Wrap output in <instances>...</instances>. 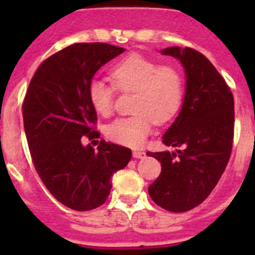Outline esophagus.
Here are the masks:
<instances>
[{
    "mask_svg": "<svg viewBox=\"0 0 255 255\" xmlns=\"http://www.w3.org/2000/svg\"><path fill=\"white\" fill-rule=\"evenodd\" d=\"M133 157H135V159H144V157H145V152L135 151L133 152Z\"/></svg>",
    "mask_w": 255,
    "mask_h": 255,
    "instance_id": "1",
    "label": "esophagus"
}]
</instances>
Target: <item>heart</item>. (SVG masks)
<instances>
[{
    "instance_id": "b5f03b06",
    "label": "heart",
    "mask_w": 255,
    "mask_h": 255,
    "mask_svg": "<svg viewBox=\"0 0 255 255\" xmlns=\"http://www.w3.org/2000/svg\"><path fill=\"white\" fill-rule=\"evenodd\" d=\"M112 85L120 91H135V115L119 118L107 128L108 137L122 145L141 147L152 131L155 120L163 124L177 115L184 102L185 82L182 74L172 66H160L151 58L131 54L110 70ZM114 87L102 81L88 86V99L99 115H111Z\"/></svg>"
}]
</instances>
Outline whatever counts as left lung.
<instances>
[{
  "label": "left lung",
  "mask_w": 255,
  "mask_h": 255,
  "mask_svg": "<svg viewBox=\"0 0 255 255\" xmlns=\"http://www.w3.org/2000/svg\"><path fill=\"white\" fill-rule=\"evenodd\" d=\"M181 62L185 71L182 107L163 136L174 152H147L161 164L148 193L163 209L181 213L210 194L224 173L233 145L234 99L225 79L196 50L178 46L161 50Z\"/></svg>",
  "instance_id": "1"
}]
</instances>
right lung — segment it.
I'll return each instance as SVG.
<instances>
[{
  "mask_svg": "<svg viewBox=\"0 0 255 255\" xmlns=\"http://www.w3.org/2000/svg\"><path fill=\"white\" fill-rule=\"evenodd\" d=\"M118 46L74 43L49 57L34 74L22 115L34 167L49 192L78 212L103 205L112 174L131 160L129 148L100 140L98 149L83 145L99 137L88 86L107 62L124 53Z\"/></svg>",
  "mask_w": 255,
  "mask_h": 255,
  "instance_id": "add662e5",
  "label": "right lung"
}]
</instances>
